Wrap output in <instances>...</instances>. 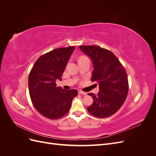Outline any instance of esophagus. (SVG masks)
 Masks as SVG:
<instances>
[{
  "label": "esophagus",
  "mask_w": 156,
  "mask_h": 156,
  "mask_svg": "<svg viewBox=\"0 0 156 156\" xmlns=\"http://www.w3.org/2000/svg\"><path fill=\"white\" fill-rule=\"evenodd\" d=\"M78 93L79 94H82V95H87V92H83V91H82V90H79L78 91Z\"/></svg>",
  "instance_id": "esophagus-1"
}]
</instances>
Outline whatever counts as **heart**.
Listing matches in <instances>:
<instances>
[{
	"label": "heart",
	"mask_w": 156,
	"mask_h": 156,
	"mask_svg": "<svg viewBox=\"0 0 156 156\" xmlns=\"http://www.w3.org/2000/svg\"><path fill=\"white\" fill-rule=\"evenodd\" d=\"M84 58V57H81V58Z\"/></svg>",
	"instance_id": "b5f03b06"
}]
</instances>
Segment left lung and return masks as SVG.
<instances>
[{"label": "left lung", "instance_id": "8db88e82", "mask_svg": "<svg viewBox=\"0 0 156 156\" xmlns=\"http://www.w3.org/2000/svg\"><path fill=\"white\" fill-rule=\"evenodd\" d=\"M92 60V82L99 84L98 94L88 93L93 103L88 111L98 118H107L119 111L124 104L129 90L126 69L119 58L109 50L97 45H80Z\"/></svg>", "mask_w": 156, "mask_h": 156}]
</instances>
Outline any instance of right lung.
Here are the masks:
<instances>
[{
  "label": "right lung",
  "mask_w": 156,
  "mask_h": 156,
  "mask_svg": "<svg viewBox=\"0 0 156 156\" xmlns=\"http://www.w3.org/2000/svg\"><path fill=\"white\" fill-rule=\"evenodd\" d=\"M74 46L58 48L40 56L29 76V94L33 105L49 119H58L68 112L77 90L57 87L56 80L62 76Z\"/></svg>",
  "instance_id": "obj_1"
}]
</instances>
